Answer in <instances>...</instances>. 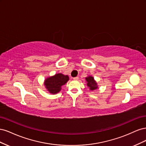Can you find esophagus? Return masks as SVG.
<instances>
[{
	"mask_svg": "<svg viewBox=\"0 0 146 146\" xmlns=\"http://www.w3.org/2000/svg\"><path fill=\"white\" fill-rule=\"evenodd\" d=\"M73 79H74V80H78V77H74V78H73Z\"/></svg>",
	"mask_w": 146,
	"mask_h": 146,
	"instance_id": "34e87169",
	"label": "esophagus"
}]
</instances>
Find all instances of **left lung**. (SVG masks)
<instances>
[{"label":"left lung","instance_id":"1","mask_svg":"<svg viewBox=\"0 0 146 146\" xmlns=\"http://www.w3.org/2000/svg\"><path fill=\"white\" fill-rule=\"evenodd\" d=\"M85 80L86 81L87 86L89 87L91 91H94L96 90V89H98V83H97L96 81L94 80L93 77L91 76H89L85 78Z\"/></svg>","mask_w":146,"mask_h":146}]
</instances>
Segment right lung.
I'll return each mask as SVG.
<instances>
[{"label": "right lung", "instance_id": "add662e5", "mask_svg": "<svg viewBox=\"0 0 146 146\" xmlns=\"http://www.w3.org/2000/svg\"><path fill=\"white\" fill-rule=\"evenodd\" d=\"M69 80V77L68 75L58 73L54 76L46 78L44 82V85L49 93L56 94L61 90V87L64 85Z\"/></svg>", "mask_w": 146, "mask_h": 146}]
</instances>
